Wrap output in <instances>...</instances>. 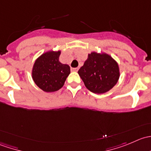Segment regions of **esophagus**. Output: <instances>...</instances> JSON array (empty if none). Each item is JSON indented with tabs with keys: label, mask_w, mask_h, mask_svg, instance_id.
Wrapping results in <instances>:
<instances>
[{
	"label": "esophagus",
	"mask_w": 151,
	"mask_h": 151,
	"mask_svg": "<svg viewBox=\"0 0 151 151\" xmlns=\"http://www.w3.org/2000/svg\"><path fill=\"white\" fill-rule=\"evenodd\" d=\"M78 68H71V71H78Z\"/></svg>",
	"instance_id": "obj_1"
}]
</instances>
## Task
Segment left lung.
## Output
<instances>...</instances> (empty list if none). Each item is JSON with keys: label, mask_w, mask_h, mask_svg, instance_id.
I'll use <instances>...</instances> for the list:
<instances>
[{"label": "left lung", "mask_w": 151, "mask_h": 151, "mask_svg": "<svg viewBox=\"0 0 151 151\" xmlns=\"http://www.w3.org/2000/svg\"><path fill=\"white\" fill-rule=\"evenodd\" d=\"M78 74L87 88L94 93H104L112 89L120 77L118 63L108 54L92 52L88 54Z\"/></svg>", "instance_id": "8db88e82"}]
</instances>
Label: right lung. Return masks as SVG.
<instances>
[{
    "instance_id": "obj_1",
    "label": "right lung",
    "mask_w": 151,
    "mask_h": 151,
    "mask_svg": "<svg viewBox=\"0 0 151 151\" xmlns=\"http://www.w3.org/2000/svg\"><path fill=\"white\" fill-rule=\"evenodd\" d=\"M60 51H48L39 56L32 69L36 85L45 92L58 91L70 74V67L59 61Z\"/></svg>"
}]
</instances>
